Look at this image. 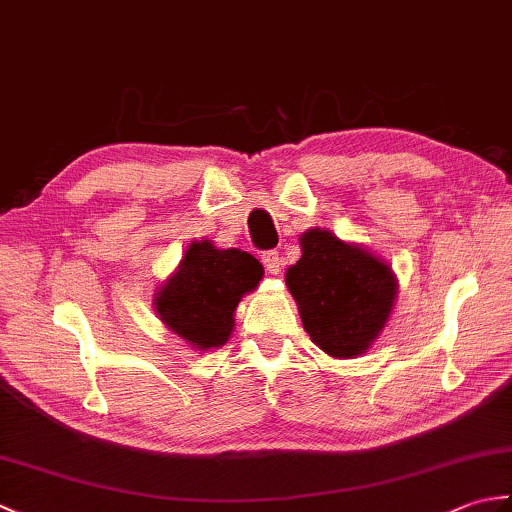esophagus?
Returning <instances> with one entry per match:
<instances>
[{
	"label": "esophagus",
	"instance_id": "obj_1",
	"mask_svg": "<svg viewBox=\"0 0 512 512\" xmlns=\"http://www.w3.org/2000/svg\"><path fill=\"white\" fill-rule=\"evenodd\" d=\"M262 264L270 275H277L279 273V253H277V250H266V253L262 255Z\"/></svg>",
	"mask_w": 512,
	"mask_h": 512
}]
</instances>
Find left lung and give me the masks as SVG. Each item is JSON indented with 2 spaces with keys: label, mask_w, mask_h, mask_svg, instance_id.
Instances as JSON below:
<instances>
[{
  "label": "left lung",
  "mask_w": 512,
  "mask_h": 512,
  "mask_svg": "<svg viewBox=\"0 0 512 512\" xmlns=\"http://www.w3.org/2000/svg\"><path fill=\"white\" fill-rule=\"evenodd\" d=\"M299 244L301 259L286 270V286L303 328L332 358L363 356L394 312L396 273L383 257L328 228H310Z\"/></svg>",
  "instance_id": "8db88e82"
}]
</instances>
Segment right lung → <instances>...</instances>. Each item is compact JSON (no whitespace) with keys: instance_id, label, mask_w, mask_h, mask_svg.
Returning a JSON list of instances; mask_svg holds the SVG:
<instances>
[{"instance_id":"1","label":"right lung","mask_w":512,"mask_h":512,"mask_svg":"<svg viewBox=\"0 0 512 512\" xmlns=\"http://www.w3.org/2000/svg\"><path fill=\"white\" fill-rule=\"evenodd\" d=\"M262 277L264 268L253 255L195 239L176 270L156 288L151 306L160 323L193 350H217L231 339L239 301Z\"/></svg>"}]
</instances>
